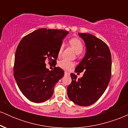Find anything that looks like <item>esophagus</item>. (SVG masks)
<instances>
[{
	"label": "esophagus",
	"mask_w": 128,
	"mask_h": 128,
	"mask_svg": "<svg viewBox=\"0 0 128 128\" xmlns=\"http://www.w3.org/2000/svg\"><path fill=\"white\" fill-rule=\"evenodd\" d=\"M64 74H65V75H68V74H69V73L67 72H64Z\"/></svg>",
	"instance_id": "1"
}]
</instances>
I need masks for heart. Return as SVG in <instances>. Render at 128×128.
<instances>
[{
	"mask_svg": "<svg viewBox=\"0 0 128 128\" xmlns=\"http://www.w3.org/2000/svg\"><path fill=\"white\" fill-rule=\"evenodd\" d=\"M68 43L73 48V49L74 50V51L77 54V55H79V54H81L82 52L84 50V45L82 42L79 39L76 38H73L70 39L68 41ZM64 43L62 42L60 45L59 50H58V56H61L63 51V49H64ZM58 66L60 68H62L64 70L68 71V70H70L74 66V62H72V61H67L66 60H62L58 62Z\"/></svg>",
	"mask_w": 128,
	"mask_h": 128,
	"instance_id": "obj_1",
	"label": "heart"
}]
</instances>
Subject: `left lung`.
<instances>
[{"mask_svg":"<svg viewBox=\"0 0 128 128\" xmlns=\"http://www.w3.org/2000/svg\"><path fill=\"white\" fill-rule=\"evenodd\" d=\"M79 36L86 43V52L75 72H85L78 79L72 73L67 94L76 105L86 106L98 101L108 86L111 76V55L108 46L100 39L90 34L79 33Z\"/></svg>","mask_w":128,"mask_h":128,"instance_id":"left-lung-1","label":"left lung"}]
</instances>
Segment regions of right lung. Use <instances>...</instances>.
Here are the masks:
<instances>
[{"instance_id": "add662e5", "label": "right lung", "mask_w": 128, "mask_h": 128, "mask_svg": "<svg viewBox=\"0 0 128 128\" xmlns=\"http://www.w3.org/2000/svg\"><path fill=\"white\" fill-rule=\"evenodd\" d=\"M68 32L61 29L41 28L24 36L19 42L15 54L14 76L23 94L35 103L52 97L56 84L64 76L60 67L50 71L46 61L56 64L62 40Z\"/></svg>"}]
</instances>
